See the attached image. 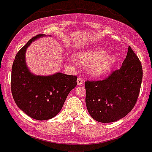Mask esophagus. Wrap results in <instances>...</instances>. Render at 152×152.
<instances>
[{
	"instance_id": "1",
	"label": "esophagus",
	"mask_w": 152,
	"mask_h": 152,
	"mask_svg": "<svg viewBox=\"0 0 152 152\" xmlns=\"http://www.w3.org/2000/svg\"><path fill=\"white\" fill-rule=\"evenodd\" d=\"M83 84V79L82 78H78L77 79V85L78 86H81Z\"/></svg>"
}]
</instances>
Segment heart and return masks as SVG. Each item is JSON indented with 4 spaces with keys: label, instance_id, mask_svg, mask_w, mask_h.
<instances>
[{
    "label": "heart",
    "instance_id": "b5f03b06",
    "mask_svg": "<svg viewBox=\"0 0 152 152\" xmlns=\"http://www.w3.org/2000/svg\"><path fill=\"white\" fill-rule=\"evenodd\" d=\"M107 50L99 47L90 48L75 54L74 60L82 67H87L90 76L102 77L111 70L117 62V56L107 53Z\"/></svg>",
    "mask_w": 152,
    "mask_h": 152
}]
</instances>
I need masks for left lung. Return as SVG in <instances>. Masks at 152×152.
<instances>
[{"mask_svg":"<svg viewBox=\"0 0 152 152\" xmlns=\"http://www.w3.org/2000/svg\"><path fill=\"white\" fill-rule=\"evenodd\" d=\"M142 68L131 47L122 67L106 79L85 82L88 113L99 123L116 122L133 109L139 96Z\"/></svg>","mask_w":152,"mask_h":152,"instance_id":"left-lung-1","label":"left lung"}]
</instances>
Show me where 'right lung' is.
Instances as JSON below:
<instances>
[{"instance_id": "right-lung-1", "label": "right lung", "mask_w": 152, "mask_h": 152, "mask_svg": "<svg viewBox=\"0 0 152 152\" xmlns=\"http://www.w3.org/2000/svg\"><path fill=\"white\" fill-rule=\"evenodd\" d=\"M45 34L33 37L16 54L12 67L11 90L18 107L36 120L56 117L62 108L69 93L76 86L77 77L56 73L50 76L32 73L26 62V51ZM51 36V35H49Z\"/></svg>"}]
</instances>
